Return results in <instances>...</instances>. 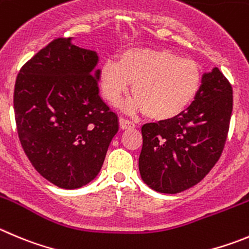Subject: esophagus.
I'll return each instance as SVG.
<instances>
[{
  "mask_svg": "<svg viewBox=\"0 0 249 249\" xmlns=\"http://www.w3.org/2000/svg\"><path fill=\"white\" fill-rule=\"evenodd\" d=\"M119 125H120V129L123 130H126V129H132V127H135V124L130 120L124 119V118H120L119 119Z\"/></svg>",
  "mask_w": 249,
  "mask_h": 249,
  "instance_id": "1",
  "label": "esophagus"
}]
</instances>
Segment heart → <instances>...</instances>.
Here are the masks:
<instances>
[{"mask_svg":"<svg viewBox=\"0 0 249 249\" xmlns=\"http://www.w3.org/2000/svg\"><path fill=\"white\" fill-rule=\"evenodd\" d=\"M132 83L130 107L152 120L178 117L195 98L201 83L200 69L166 49H129L119 59H107L99 70L104 98L118 104Z\"/></svg>","mask_w":249,"mask_h":249,"instance_id":"obj_1","label":"heart"}]
</instances>
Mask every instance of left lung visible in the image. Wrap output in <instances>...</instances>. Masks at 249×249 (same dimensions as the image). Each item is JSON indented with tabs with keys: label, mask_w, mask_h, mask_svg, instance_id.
Instances as JSON below:
<instances>
[{
	"label": "left lung",
	"mask_w": 249,
	"mask_h": 249,
	"mask_svg": "<svg viewBox=\"0 0 249 249\" xmlns=\"http://www.w3.org/2000/svg\"><path fill=\"white\" fill-rule=\"evenodd\" d=\"M232 102V87L221 71L213 67L205 72L187 110L141 127V179L164 194H177L198 184L221 156Z\"/></svg>",
	"instance_id": "obj_1"
}]
</instances>
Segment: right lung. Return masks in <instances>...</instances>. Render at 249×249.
<instances>
[{
	"label": "right lung",
	"instance_id": "add662e5",
	"mask_svg": "<svg viewBox=\"0 0 249 249\" xmlns=\"http://www.w3.org/2000/svg\"><path fill=\"white\" fill-rule=\"evenodd\" d=\"M59 38L19 71L15 115L25 155L45 179L77 189L98 176L118 115L99 96V56Z\"/></svg>",
	"mask_w": 249,
	"mask_h": 249
}]
</instances>
